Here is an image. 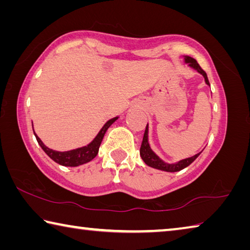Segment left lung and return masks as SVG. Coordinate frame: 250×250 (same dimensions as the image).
I'll return each mask as SVG.
<instances>
[{
    "mask_svg": "<svg viewBox=\"0 0 250 250\" xmlns=\"http://www.w3.org/2000/svg\"><path fill=\"white\" fill-rule=\"evenodd\" d=\"M184 62L187 63V64L190 67H192L193 70H196L198 73H200L204 78V82H206V84L210 86V83H208L207 73L201 69V66L198 64V62L194 60L193 58L189 57V56H185L184 57ZM200 154H201V152L196 154V155H193L191 157L185 158V160H181V161L177 162V163H172V164H169V163L164 162V161L162 160V158L158 157L156 154L152 151L151 146H149V143H148V125H146V129H145L142 144H141L140 155H141V157H142L143 162L147 166L153 167V168H156V169H160V170L168 171V172L179 171V170L186 168V167L191 164V163L194 160H196V158L199 155H200Z\"/></svg>",
    "mask_w": 250,
    "mask_h": 250,
    "instance_id": "1",
    "label": "left lung"
}]
</instances>
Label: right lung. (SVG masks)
Masks as SVG:
<instances>
[{"label": "right lung", "instance_id": "add662e5", "mask_svg": "<svg viewBox=\"0 0 250 250\" xmlns=\"http://www.w3.org/2000/svg\"><path fill=\"white\" fill-rule=\"evenodd\" d=\"M119 117H115L112 119L108 120L105 125H104L103 128L99 131L98 134L95 137V139L90 142L89 144L85 145V146H82L75 149H71V151H65V152H59L54 151V149L49 148L42 143V141L39 139L37 134L35 133V137L38 141V144L42 146V148L44 151L47 155L53 160L58 164L62 166H70V167H76L80 165H83L85 163H88L93 160V158L96 157L98 154L99 146H101V143L104 139V135H105L106 131L108 128L115 122Z\"/></svg>", "mask_w": 250, "mask_h": 250}]
</instances>
